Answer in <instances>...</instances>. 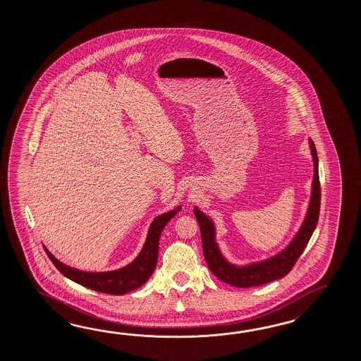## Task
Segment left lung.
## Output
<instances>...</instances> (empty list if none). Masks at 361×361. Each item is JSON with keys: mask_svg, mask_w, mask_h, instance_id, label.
Here are the masks:
<instances>
[{"mask_svg": "<svg viewBox=\"0 0 361 361\" xmlns=\"http://www.w3.org/2000/svg\"><path fill=\"white\" fill-rule=\"evenodd\" d=\"M311 154L314 159V180H312V193L310 200V207L307 210L306 218L298 233L294 236L292 243L285 247L281 253L266 261L253 263L249 266H235L226 261L219 247L215 243V228L212 219L201 213L195 207V215L199 222L201 231V241L204 257L210 271L223 283L236 286V288H252L267 284L279 280L290 272L295 262L298 261L300 254L303 253L310 238L314 233L316 224L320 214V199L322 187L319 180V159L314 148V142L310 139Z\"/></svg>", "mask_w": 361, "mask_h": 361, "instance_id": "left-lung-1", "label": "left lung"}]
</instances>
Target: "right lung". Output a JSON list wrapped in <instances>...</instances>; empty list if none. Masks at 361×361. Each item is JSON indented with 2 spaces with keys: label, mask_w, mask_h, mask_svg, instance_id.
Wrapping results in <instances>:
<instances>
[{
  "label": "right lung",
  "mask_w": 361,
  "mask_h": 361,
  "mask_svg": "<svg viewBox=\"0 0 361 361\" xmlns=\"http://www.w3.org/2000/svg\"><path fill=\"white\" fill-rule=\"evenodd\" d=\"M180 207L171 210L169 213L159 215L149 226L147 235L146 243L138 257L123 269L108 272H85L80 269H72L67 264H63L58 261L53 254L47 250V257L54 263L55 267L69 280L77 284L82 285L92 290L100 293H107L112 295H123L125 293L131 292L146 283L147 280L154 274L157 255H159V241L164 227L166 223L177 214Z\"/></svg>",
  "instance_id": "obj_1"
}]
</instances>
